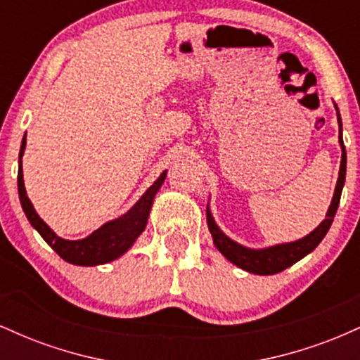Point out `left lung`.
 I'll return each instance as SVG.
<instances>
[{
  "mask_svg": "<svg viewBox=\"0 0 360 360\" xmlns=\"http://www.w3.org/2000/svg\"><path fill=\"white\" fill-rule=\"evenodd\" d=\"M337 118H338V127H340L338 142H340V147H342V162H340V172H338V181L335 186V194H333L332 205H330L325 220L318 225V229L313 230V232L307 235L304 238H301V240H296L291 243H281V245L269 247V249L252 250V249H247V247L238 245L237 242L230 240V238L226 237L220 229H218L217 223L213 221L212 213L206 212L208 229L210 232H212L214 245H217V249L220 250L221 254L230 260V262H233L235 266H238L243 271L254 272V274H260V276L278 274V272L288 269L289 266L298 262L300 259H303L304 255L309 254L311 250H315L318 243L323 240L326 232H328L330 225H332L333 217H335L337 213L338 203H340L342 188H344V183H345L347 154H345L344 139H342V118L340 115H338V110H337Z\"/></svg>",
  "mask_w": 360,
  "mask_h": 360,
  "instance_id": "8db88e82",
  "label": "left lung"
}]
</instances>
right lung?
<instances>
[{
    "instance_id": "obj_1",
    "label": "right lung",
    "mask_w": 360,
    "mask_h": 360,
    "mask_svg": "<svg viewBox=\"0 0 360 360\" xmlns=\"http://www.w3.org/2000/svg\"><path fill=\"white\" fill-rule=\"evenodd\" d=\"M25 143H27V140L23 137L22 148H20L18 196L28 221L32 223V226H34L37 232L42 235L44 240L47 242L62 259L68 260V262L71 264H76V266H98V264L110 262V260H115L122 254H125V252L131 247V243L135 242V238H137L139 235L143 232V229H146L152 201H154V196L155 193L159 191L160 184L166 179V172L160 174L159 179L147 189L146 194L140 198L134 208H131L127 214H123V217H120L113 221L105 223L101 229H98L96 232L91 233L89 237L82 238V240H64V238L57 237V235L45 225L44 220H40V217L37 214L30 200H28L27 191H25L22 171V155L25 150Z\"/></svg>"
}]
</instances>
